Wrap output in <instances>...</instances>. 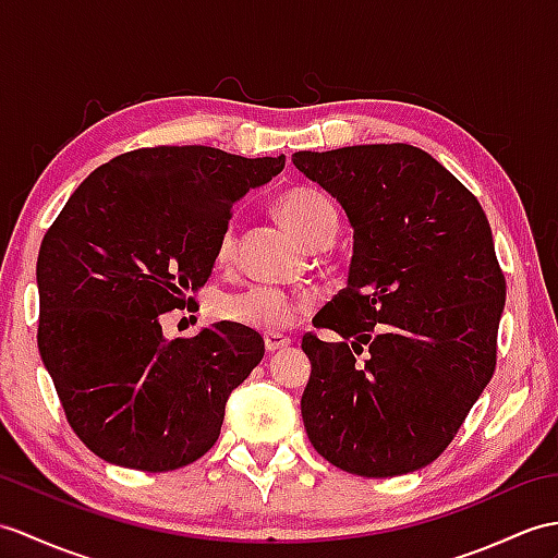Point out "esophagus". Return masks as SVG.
Masks as SVG:
<instances>
[{
	"label": "esophagus",
	"mask_w": 558,
	"mask_h": 558,
	"mask_svg": "<svg viewBox=\"0 0 558 558\" xmlns=\"http://www.w3.org/2000/svg\"><path fill=\"white\" fill-rule=\"evenodd\" d=\"M264 344H266V352H278V349L290 347L292 340L290 338H282L278 332H266L264 335Z\"/></svg>",
	"instance_id": "1"
}]
</instances>
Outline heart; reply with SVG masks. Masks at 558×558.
Here are the masks:
<instances>
[{
	"mask_svg": "<svg viewBox=\"0 0 558 558\" xmlns=\"http://www.w3.org/2000/svg\"><path fill=\"white\" fill-rule=\"evenodd\" d=\"M276 211L280 220L288 226L306 247L318 238V232L335 223L332 204L318 194L316 190H292L282 194ZM238 250L235 230L226 228L220 232L216 244V262L230 264ZM300 300H294L288 292L274 288H250L235 294H223L216 302L218 318L238 323L244 328L278 332L292 326L296 314H300Z\"/></svg>",
	"mask_w": 558,
	"mask_h": 558,
	"instance_id": "obj_1",
	"label": "heart"
}]
</instances>
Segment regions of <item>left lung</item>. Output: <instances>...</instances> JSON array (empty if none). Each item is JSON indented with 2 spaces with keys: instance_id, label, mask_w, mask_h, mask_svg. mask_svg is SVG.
Instances as JSON below:
<instances>
[{
  "instance_id": "obj_1",
  "label": "left lung",
  "mask_w": 558,
  "mask_h": 558,
  "mask_svg": "<svg viewBox=\"0 0 558 558\" xmlns=\"http://www.w3.org/2000/svg\"><path fill=\"white\" fill-rule=\"evenodd\" d=\"M292 163L340 202L354 230L347 288L314 318L342 342L302 340L306 435L347 473L418 471L447 449L495 373L507 280L487 216L411 145L296 151Z\"/></svg>"
}]
</instances>
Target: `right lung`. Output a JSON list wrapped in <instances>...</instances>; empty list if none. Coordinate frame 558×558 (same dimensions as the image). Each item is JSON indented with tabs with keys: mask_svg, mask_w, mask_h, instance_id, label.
<instances>
[{
	"mask_svg": "<svg viewBox=\"0 0 558 558\" xmlns=\"http://www.w3.org/2000/svg\"><path fill=\"white\" fill-rule=\"evenodd\" d=\"M282 166V154L135 149L89 173L47 230L37 347L71 427L99 459L161 473L214 447L264 338L223 320L168 340L161 316L204 288L232 204Z\"/></svg>",
	"mask_w": 558,
	"mask_h": 558,
	"instance_id": "obj_1",
	"label": "right lung"
}]
</instances>
